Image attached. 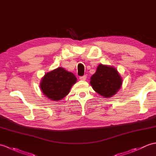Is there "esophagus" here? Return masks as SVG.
<instances>
[{
	"instance_id": "1",
	"label": "esophagus",
	"mask_w": 156,
	"mask_h": 156,
	"mask_svg": "<svg viewBox=\"0 0 156 156\" xmlns=\"http://www.w3.org/2000/svg\"><path fill=\"white\" fill-rule=\"evenodd\" d=\"M86 75H84V76H80V80H86Z\"/></svg>"
}]
</instances>
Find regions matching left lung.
I'll use <instances>...</instances> for the list:
<instances>
[{
	"instance_id": "obj_1",
	"label": "left lung",
	"mask_w": 156,
	"mask_h": 156,
	"mask_svg": "<svg viewBox=\"0 0 156 156\" xmlns=\"http://www.w3.org/2000/svg\"><path fill=\"white\" fill-rule=\"evenodd\" d=\"M90 83L97 93L109 98L115 94L120 88L122 79L114 68L100 64Z\"/></svg>"
}]
</instances>
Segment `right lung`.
Listing matches in <instances>:
<instances>
[{
    "instance_id": "right-lung-1",
    "label": "right lung",
    "mask_w": 156,
    "mask_h": 156,
    "mask_svg": "<svg viewBox=\"0 0 156 156\" xmlns=\"http://www.w3.org/2000/svg\"><path fill=\"white\" fill-rule=\"evenodd\" d=\"M74 74L59 67L44 75L41 82V89L49 99L58 101L70 92L71 87L76 82Z\"/></svg>"
}]
</instances>
